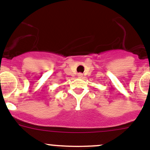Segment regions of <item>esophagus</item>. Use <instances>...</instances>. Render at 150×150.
<instances>
[{"mask_svg":"<svg viewBox=\"0 0 150 150\" xmlns=\"http://www.w3.org/2000/svg\"><path fill=\"white\" fill-rule=\"evenodd\" d=\"M78 78H82V77H83V74H82V73H78Z\"/></svg>","mask_w":150,"mask_h":150,"instance_id":"esophagus-1","label":"esophagus"}]
</instances>
